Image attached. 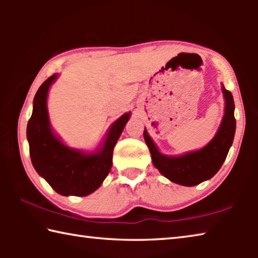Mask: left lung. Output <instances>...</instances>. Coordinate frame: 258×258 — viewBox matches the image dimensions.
<instances>
[{
    "instance_id": "left-lung-1",
    "label": "left lung",
    "mask_w": 258,
    "mask_h": 258,
    "mask_svg": "<svg viewBox=\"0 0 258 258\" xmlns=\"http://www.w3.org/2000/svg\"><path fill=\"white\" fill-rule=\"evenodd\" d=\"M223 93L225 98V115L223 120L215 138L202 150L180 157L164 156L157 149L147 131L145 130L143 132L155 167L172 182L186 186L197 185L213 177L223 165L230 147L232 146L235 133L232 93L224 87Z\"/></svg>"
}]
</instances>
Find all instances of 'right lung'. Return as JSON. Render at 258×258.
<instances>
[{
    "label": "right lung",
    "instance_id": "add662e5",
    "mask_svg": "<svg viewBox=\"0 0 258 258\" xmlns=\"http://www.w3.org/2000/svg\"><path fill=\"white\" fill-rule=\"evenodd\" d=\"M55 78L56 75L47 78L35 94L33 113L27 124L30 159L36 172L58 194L84 197L97 190L110 172L113 147L130 113H124L112 124L102 150L98 154L85 155L73 150L64 146L50 127L46 97Z\"/></svg>",
    "mask_w": 258,
    "mask_h": 258
}]
</instances>
